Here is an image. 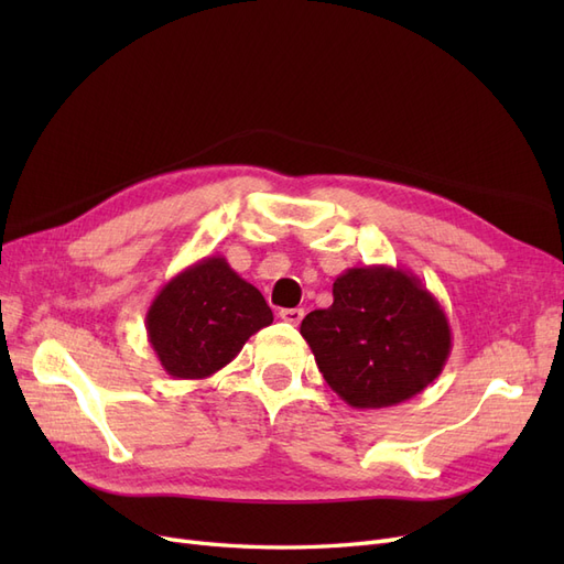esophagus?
<instances>
[{"label": "esophagus", "instance_id": "esophagus-1", "mask_svg": "<svg viewBox=\"0 0 564 564\" xmlns=\"http://www.w3.org/2000/svg\"><path fill=\"white\" fill-rule=\"evenodd\" d=\"M280 319L289 324H299L303 319V308H284L280 311Z\"/></svg>", "mask_w": 564, "mask_h": 564}]
</instances>
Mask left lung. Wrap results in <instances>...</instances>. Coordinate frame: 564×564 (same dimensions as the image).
Returning <instances> with one entry per match:
<instances>
[{"label": "left lung", "instance_id": "8db88e82", "mask_svg": "<svg viewBox=\"0 0 564 564\" xmlns=\"http://www.w3.org/2000/svg\"><path fill=\"white\" fill-rule=\"evenodd\" d=\"M334 303L301 322L317 369L355 409H381L429 388L452 352L449 319L414 272L392 265L348 268Z\"/></svg>", "mask_w": 564, "mask_h": 564}]
</instances>
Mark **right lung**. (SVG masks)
<instances>
[{
    "label": "right lung",
    "instance_id": "1",
    "mask_svg": "<svg viewBox=\"0 0 564 564\" xmlns=\"http://www.w3.org/2000/svg\"><path fill=\"white\" fill-rule=\"evenodd\" d=\"M272 324L263 294L224 256L181 270L152 299L145 329L162 369L174 379H207L230 365L251 334Z\"/></svg>",
    "mask_w": 564,
    "mask_h": 564
}]
</instances>
